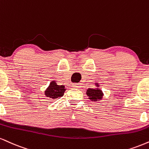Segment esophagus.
I'll return each instance as SVG.
<instances>
[{
	"mask_svg": "<svg viewBox=\"0 0 149 149\" xmlns=\"http://www.w3.org/2000/svg\"><path fill=\"white\" fill-rule=\"evenodd\" d=\"M73 87H75V88H80V83H75V84H73Z\"/></svg>",
	"mask_w": 149,
	"mask_h": 149,
	"instance_id": "1",
	"label": "esophagus"
}]
</instances>
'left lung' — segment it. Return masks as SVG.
<instances>
[{
  "label": "left lung",
  "instance_id": "left-lung-1",
  "mask_svg": "<svg viewBox=\"0 0 149 149\" xmlns=\"http://www.w3.org/2000/svg\"><path fill=\"white\" fill-rule=\"evenodd\" d=\"M95 85L96 86L97 88L96 89L89 88L87 90L86 94H87V96L89 97V99H90V101L96 102L102 99V98H103V93L101 89L98 88V87H99V85H98V83H96V85Z\"/></svg>",
  "mask_w": 149,
  "mask_h": 149
}]
</instances>
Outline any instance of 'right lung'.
Masks as SVG:
<instances>
[{"label": "right lung", "instance_id": "add662e5", "mask_svg": "<svg viewBox=\"0 0 149 149\" xmlns=\"http://www.w3.org/2000/svg\"><path fill=\"white\" fill-rule=\"evenodd\" d=\"M64 87H65L64 85H57L55 81H52L48 88L46 89V96L51 98L52 99L62 97L66 91V89Z\"/></svg>", "mask_w": 149, "mask_h": 149}]
</instances>
